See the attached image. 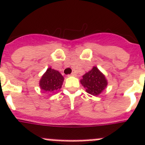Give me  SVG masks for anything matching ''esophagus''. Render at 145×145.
<instances>
[{"label": "esophagus", "mask_w": 145, "mask_h": 145, "mask_svg": "<svg viewBox=\"0 0 145 145\" xmlns=\"http://www.w3.org/2000/svg\"><path fill=\"white\" fill-rule=\"evenodd\" d=\"M70 76H76V73L75 72H72Z\"/></svg>", "instance_id": "obj_1"}]
</instances>
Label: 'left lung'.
<instances>
[{
    "mask_svg": "<svg viewBox=\"0 0 145 145\" xmlns=\"http://www.w3.org/2000/svg\"><path fill=\"white\" fill-rule=\"evenodd\" d=\"M80 82L86 89V92L94 96H98L107 86V80L97 67L94 66L91 71L83 76Z\"/></svg>",
    "mask_w": 145,
    "mask_h": 145,
    "instance_id": "left-lung-1",
    "label": "left lung"
}]
</instances>
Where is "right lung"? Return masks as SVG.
I'll list each match as a JSON object with an SVG mask.
<instances>
[{"label":"right lung","mask_w":145,"mask_h":145,"mask_svg":"<svg viewBox=\"0 0 145 145\" xmlns=\"http://www.w3.org/2000/svg\"><path fill=\"white\" fill-rule=\"evenodd\" d=\"M63 79V76L59 71L50 67L41 76L39 86L44 91L55 93L61 88Z\"/></svg>","instance_id":"right-lung-1"}]
</instances>
